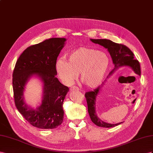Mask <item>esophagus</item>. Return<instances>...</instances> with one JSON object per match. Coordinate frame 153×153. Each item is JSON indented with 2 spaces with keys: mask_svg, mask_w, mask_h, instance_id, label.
Listing matches in <instances>:
<instances>
[{
  "mask_svg": "<svg viewBox=\"0 0 153 153\" xmlns=\"http://www.w3.org/2000/svg\"><path fill=\"white\" fill-rule=\"evenodd\" d=\"M70 90H71V91H74V90H79V88H78L77 86H72L71 88H70Z\"/></svg>",
  "mask_w": 153,
  "mask_h": 153,
  "instance_id": "1",
  "label": "esophagus"
}]
</instances>
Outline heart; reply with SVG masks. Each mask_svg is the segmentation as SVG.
Segmentation results:
<instances>
[{"instance_id":"1","label":"heart","mask_w":153,"mask_h":153,"mask_svg":"<svg viewBox=\"0 0 153 153\" xmlns=\"http://www.w3.org/2000/svg\"><path fill=\"white\" fill-rule=\"evenodd\" d=\"M110 65L105 52L87 47H79L68 55V61L60 58L56 62V71L65 85H71L80 72L81 80L89 88L101 84Z\"/></svg>"}]
</instances>
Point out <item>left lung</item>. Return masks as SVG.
<instances>
[{
    "label": "left lung",
    "instance_id": "left-lung-1",
    "mask_svg": "<svg viewBox=\"0 0 153 153\" xmlns=\"http://www.w3.org/2000/svg\"><path fill=\"white\" fill-rule=\"evenodd\" d=\"M90 40L96 44L103 46L108 49L110 53L113 63L115 65V68L109 74L108 77L111 76L117 69L121 67H129L133 69L135 74L140 76V66L138 61L135 59L133 52L128 47L120 43H117L107 39H90ZM104 82L101 86H99L94 91H90L85 94L87 105H88V111L90 119L93 123L99 127L112 128L120 124L123 123L117 124H110L104 122L98 117L95 110L96 99L101 90Z\"/></svg>",
    "mask_w": 153,
    "mask_h": 153
}]
</instances>
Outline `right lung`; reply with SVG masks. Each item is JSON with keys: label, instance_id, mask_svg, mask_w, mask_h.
Instances as JSON below:
<instances>
[{"label": "right lung", "instance_id": "1", "mask_svg": "<svg viewBox=\"0 0 153 153\" xmlns=\"http://www.w3.org/2000/svg\"><path fill=\"white\" fill-rule=\"evenodd\" d=\"M67 39L52 38L27 47L20 56L13 73V88L17 110L34 127L54 129L62 124L63 103L69 89L56 76V62ZM33 76L43 83L42 104L34 109L24 101L25 85Z\"/></svg>", "mask_w": 153, "mask_h": 153}]
</instances>
